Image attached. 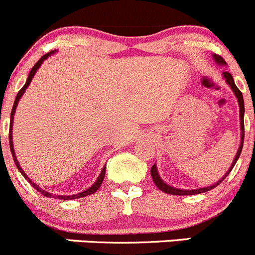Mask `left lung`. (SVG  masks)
<instances>
[{
  "instance_id": "obj_1",
  "label": "left lung",
  "mask_w": 255,
  "mask_h": 255,
  "mask_svg": "<svg viewBox=\"0 0 255 255\" xmlns=\"http://www.w3.org/2000/svg\"><path fill=\"white\" fill-rule=\"evenodd\" d=\"M214 58H215V60H216V63H219V64H225V60L223 59V57H221V55L215 54ZM224 78L226 79V82H228V85L231 87V90L234 91L235 96H237V99H238V102H239V107H240V128H242V143H240L239 149H238V153H237V155H235V158H234V162H233V164H231L230 169L228 170V173H226L225 176H224L223 178L220 179V181L216 182V183L212 184V186L205 187V188H198V190H178V188H174V187L168 186L165 182L162 181V178H160L159 174H158V170H156L155 164H154L153 167H151V169H150L151 178H153L155 186L158 187L160 191H163V192L169 193V195L186 196V195H197V193H204V192H206V191L212 190V188H215L216 186H219V184H220L221 182H223L224 179L228 177V174L230 173L231 169L234 168L237 160L239 159L240 153H242V149H243V143H244V100H243V93L240 92V90L237 87V85H235L234 79H233V76H231L229 72H224Z\"/></svg>"
}]
</instances>
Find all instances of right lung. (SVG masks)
<instances>
[{"label":"right lung","mask_w":255,"mask_h":255,"mask_svg":"<svg viewBox=\"0 0 255 255\" xmlns=\"http://www.w3.org/2000/svg\"><path fill=\"white\" fill-rule=\"evenodd\" d=\"M51 53H54V51H51ZM51 53H48V54H45V55H43V57L40 58V59L37 60L36 62V64L34 65V67H32L31 68V71H30V73H29V77H27V81H26V83H25L24 85V87L21 88L20 91H18L17 92V96H16V99H15V102H13V106H12V111H11V123H10V136H8V139H10V149H11V153H12V156H13V160H15V164H16V167L18 168V170H20L21 172V174H22V176L25 177V178L27 179V181L30 182V183H31V186L34 187L35 190L37 191V192H40L41 195H44V196H46V197H54V198H63V200H74V198H81V197H86V196H88V195H91V193H95L96 191L99 190L100 188V186H101L102 184V181H104V178H105V172H106V167L104 168V169H102V172H101V174H100V177L99 178H97V181L95 182V184H93V186H91L90 188H88V190H86V191H83V192H81V193H77V195H73V196H53V195H50V193H48V192H45V191L44 190H41V188H39V187L36 186V184L35 183H32L31 182V179L29 178V177L26 176V174L24 173V172H22V169H21V167H20V164H18V162H17V159H16V155H15V150H13V145H12V136H11V135H12V132H11V129H12V121H13V114H15V110H16V106H17V102H18V100L21 99V96L24 95V92H25V90H26L27 88V86L30 85V82H31V79H32V77H34V74H35V72L37 71V68H39V67H40L41 65V63L44 62V60L46 59V58L49 57V55L51 54Z\"/></svg>","instance_id":"add662e5"}]
</instances>
